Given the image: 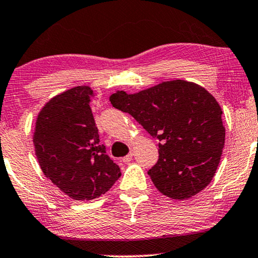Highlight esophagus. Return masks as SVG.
<instances>
[{"label": "esophagus", "mask_w": 258, "mask_h": 258, "mask_svg": "<svg viewBox=\"0 0 258 258\" xmlns=\"http://www.w3.org/2000/svg\"><path fill=\"white\" fill-rule=\"evenodd\" d=\"M132 160H133V153H129L128 155H126V156L122 158V162H123V163H129V162Z\"/></svg>", "instance_id": "34e87169"}]
</instances>
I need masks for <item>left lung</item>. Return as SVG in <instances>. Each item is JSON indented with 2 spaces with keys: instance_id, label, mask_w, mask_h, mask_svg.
Instances as JSON below:
<instances>
[{
  "instance_id": "1",
  "label": "left lung",
  "mask_w": 258,
  "mask_h": 258,
  "mask_svg": "<svg viewBox=\"0 0 258 258\" xmlns=\"http://www.w3.org/2000/svg\"><path fill=\"white\" fill-rule=\"evenodd\" d=\"M109 100L160 140L158 161L148 171L158 191L188 200L209 184L225 141L222 109L209 91L174 80L135 94L117 90Z\"/></svg>"
}]
</instances>
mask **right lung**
I'll use <instances>...</instances> for the list:
<instances>
[{"instance_id":"1","label":"right lung","mask_w":258,"mask_h":258,"mask_svg":"<svg viewBox=\"0 0 258 258\" xmlns=\"http://www.w3.org/2000/svg\"><path fill=\"white\" fill-rule=\"evenodd\" d=\"M91 95L88 86L56 95L38 112L33 136L45 177L76 201L100 197L121 176L118 165L100 144L89 105Z\"/></svg>"}]
</instances>
